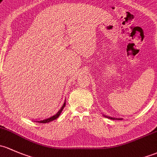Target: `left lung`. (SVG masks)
Returning a JSON list of instances; mask_svg holds the SVG:
<instances>
[{
    "instance_id": "obj_1",
    "label": "left lung",
    "mask_w": 157,
    "mask_h": 157,
    "mask_svg": "<svg viewBox=\"0 0 157 157\" xmlns=\"http://www.w3.org/2000/svg\"><path fill=\"white\" fill-rule=\"evenodd\" d=\"M104 116L105 117H106V118H108V119H115V120H116V119H117V120H121V119H120V118H113V117H110V116H105L104 115Z\"/></svg>"
}]
</instances>
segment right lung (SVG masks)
<instances>
[{
	"label": "right lung",
	"mask_w": 157,
	"mask_h": 157,
	"mask_svg": "<svg viewBox=\"0 0 157 157\" xmlns=\"http://www.w3.org/2000/svg\"><path fill=\"white\" fill-rule=\"evenodd\" d=\"M65 106H66V101H65V103H63V105L62 106V107L60 108V109H59V110L58 111V112L56 113L54 116H51V117L48 118V119H43V120H40V121H36V122H39V123H48V122H51V121L55 120V119H56L58 117H59V115H60L61 113H62L63 108L65 107Z\"/></svg>",
	"instance_id": "right-lung-1"
}]
</instances>
